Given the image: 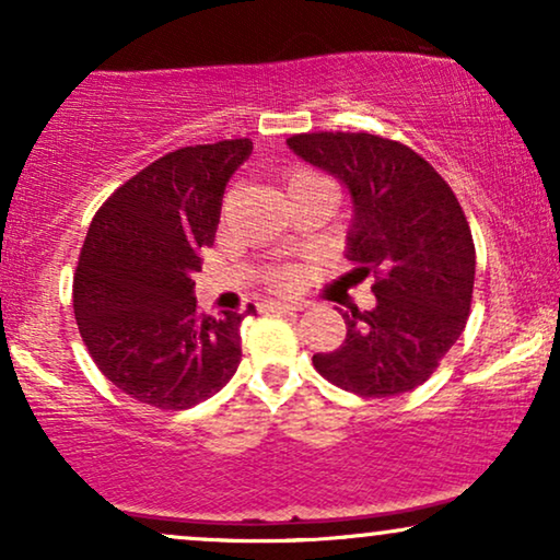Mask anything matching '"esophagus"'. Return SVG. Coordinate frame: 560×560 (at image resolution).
<instances>
[{
    "mask_svg": "<svg viewBox=\"0 0 560 560\" xmlns=\"http://www.w3.org/2000/svg\"><path fill=\"white\" fill-rule=\"evenodd\" d=\"M265 311L270 313H290V311H303L305 303H285V301H267L262 305Z\"/></svg>",
    "mask_w": 560,
    "mask_h": 560,
    "instance_id": "34e87169",
    "label": "esophagus"
}]
</instances>
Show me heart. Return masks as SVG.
Returning a JSON list of instances; mask_svg holds the SVG:
<instances>
[{"label": "heart", "instance_id": "b5f03b06", "mask_svg": "<svg viewBox=\"0 0 560 560\" xmlns=\"http://www.w3.org/2000/svg\"><path fill=\"white\" fill-rule=\"evenodd\" d=\"M313 188H331L334 190V186L324 178V175L313 173V171H308V167H290V171L285 173V190L290 198L301 196V194H305V190H313ZM270 285L275 290H290L295 285V275L290 270H275L270 275Z\"/></svg>", "mask_w": 560, "mask_h": 560}]
</instances>
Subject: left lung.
Instances as JSON below:
<instances>
[{
	"mask_svg": "<svg viewBox=\"0 0 560 560\" xmlns=\"http://www.w3.org/2000/svg\"><path fill=\"white\" fill-rule=\"evenodd\" d=\"M290 150L354 198L347 257L372 275V311L341 313L347 339L313 354L331 385L359 397L410 393L439 370L471 311L477 252L462 203L408 144L370 132L293 135Z\"/></svg>",
	"mask_w": 560,
	"mask_h": 560,
	"instance_id": "1",
	"label": "left lung"
}]
</instances>
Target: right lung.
Returning <instances> with one entry per match:
<instances>
[{
  "instance_id": "obj_1",
  "label": "right lung",
  "mask_w": 560,
  "mask_h": 560,
  "mask_svg": "<svg viewBox=\"0 0 560 560\" xmlns=\"http://www.w3.org/2000/svg\"><path fill=\"white\" fill-rule=\"evenodd\" d=\"M249 140L190 144L132 175L91 219L73 275V313L102 374L160 410L217 395L242 359V320L203 316L190 275L211 247L221 198Z\"/></svg>"
}]
</instances>
